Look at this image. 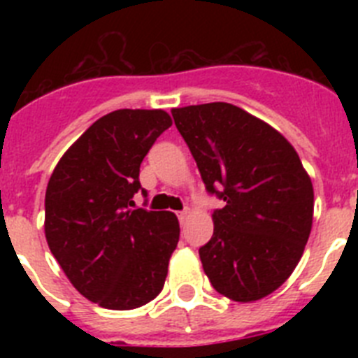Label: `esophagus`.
Masks as SVG:
<instances>
[{"mask_svg": "<svg viewBox=\"0 0 358 358\" xmlns=\"http://www.w3.org/2000/svg\"><path fill=\"white\" fill-rule=\"evenodd\" d=\"M189 217V208H185V210L182 211H179V213H177V218H179V220H181V222H185L186 218Z\"/></svg>", "mask_w": 358, "mask_h": 358, "instance_id": "34e87169", "label": "esophagus"}]
</instances>
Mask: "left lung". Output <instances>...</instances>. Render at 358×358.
<instances>
[{"instance_id":"obj_1","label":"left lung","mask_w":358,"mask_h":358,"mask_svg":"<svg viewBox=\"0 0 358 358\" xmlns=\"http://www.w3.org/2000/svg\"><path fill=\"white\" fill-rule=\"evenodd\" d=\"M172 116L206 189L226 202L199 249L202 268L218 294L258 301L301 260L314 218L310 176L285 136L233 103L177 107Z\"/></svg>"}]
</instances>
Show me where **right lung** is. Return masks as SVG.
<instances>
[{"mask_svg": "<svg viewBox=\"0 0 358 358\" xmlns=\"http://www.w3.org/2000/svg\"><path fill=\"white\" fill-rule=\"evenodd\" d=\"M170 125L163 109L113 110L64 152L50 177V251L71 285L103 308H138L163 290L179 220L172 211L132 210V197L141 161Z\"/></svg>", "mask_w": 358, "mask_h": 358, "instance_id": "1", "label": "right lung"}]
</instances>
